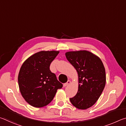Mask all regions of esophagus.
<instances>
[{"mask_svg":"<svg viewBox=\"0 0 126 126\" xmlns=\"http://www.w3.org/2000/svg\"><path fill=\"white\" fill-rule=\"evenodd\" d=\"M70 83H71V81H70L69 80H68L67 81V82H66L65 83H64V84H63V86H64V87H66V86H67Z\"/></svg>","mask_w":126,"mask_h":126,"instance_id":"esophagus-1","label":"esophagus"}]
</instances>
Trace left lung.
Listing matches in <instances>:
<instances>
[{
    "instance_id": "8db88e82",
    "label": "left lung",
    "mask_w": 126,
    "mask_h": 126,
    "mask_svg": "<svg viewBox=\"0 0 126 126\" xmlns=\"http://www.w3.org/2000/svg\"><path fill=\"white\" fill-rule=\"evenodd\" d=\"M65 56L77 72L79 83L77 93L70 101L78 109L86 110L97 102L103 91L105 68L101 59L88 51L68 52Z\"/></svg>"
}]
</instances>
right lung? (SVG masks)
I'll list each match as a JSON object with an SVG mask.
<instances>
[{
  "instance_id": "obj_1",
  "label": "right lung",
  "mask_w": 126,
  "mask_h": 126,
  "mask_svg": "<svg viewBox=\"0 0 126 126\" xmlns=\"http://www.w3.org/2000/svg\"><path fill=\"white\" fill-rule=\"evenodd\" d=\"M58 51H41L25 61L18 75L19 87L23 97L30 105L42 107L52 101L63 84L50 70V64Z\"/></svg>"
}]
</instances>
